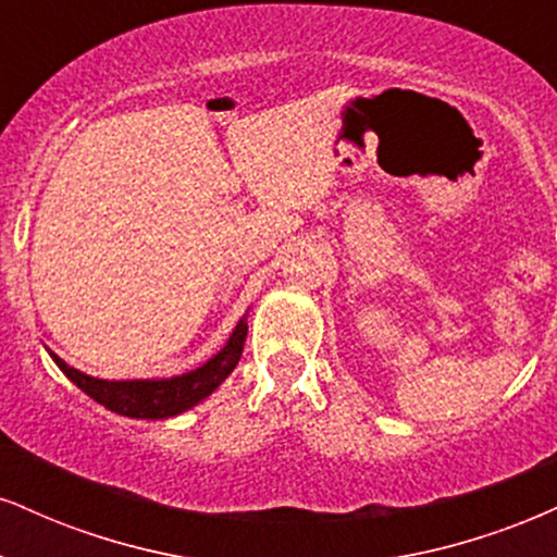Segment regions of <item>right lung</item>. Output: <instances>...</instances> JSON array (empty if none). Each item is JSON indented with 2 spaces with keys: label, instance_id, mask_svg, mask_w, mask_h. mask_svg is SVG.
Segmentation results:
<instances>
[{
  "label": "right lung",
  "instance_id": "1",
  "mask_svg": "<svg viewBox=\"0 0 557 557\" xmlns=\"http://www.w3.org/2000/svg\"><path fill=\"white\" fill-rule=\"evenodd\" d=\"M246 321L240 319L238 326L233 330L227 345L207 360L197 371L184 373L176 379H160V381H100L92 376H85L77 368H70L62 358L51 352L53 363L62 368V373L72 384H77L90 399L103 405L106 410L126 414V418H143V420H160L173 418V414L189 410V407L202 401L205 397L218 388L227 379L238 363L240 352H244L246 343Z\"/></svg>",
  "mask_w": 557,
  "mask_h": 557
}]
</instances>
